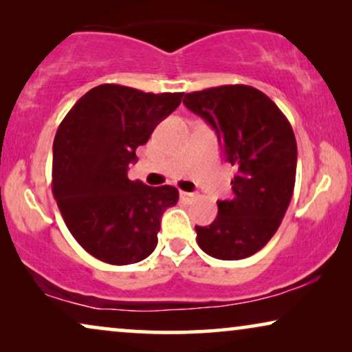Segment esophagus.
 I'll list each match as a JSON object with an SVG mask.
<instances>
[{
  "instance_id": "34e87169",
  "label": "esophagus",
  "mask_w": 352,
  "mask_h": 352,
  "mask_svg": "<svg viewBox=\"0 0 352 352\" xmlns=\"http://www.w3.org/2000/svg\"><path fill=\"white\" fill-rule=\"evenodd\" d=\"M179 195H181V199L184 200V201H192V200L197 199V195L192 194V192H182V190H181Z\"/></svg>"
}]
</instances>
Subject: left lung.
Masks as SVG:
<instances>
[{
  "label": "left lung",
  "instance_id": "8db88e82",
  "mask_svg": "<svg viewBox=\"0 0 352 352\" xmlns=\"http://www.w3.org/2000/svg\"><path fill=\"white\" fill-rule=\"evenodd\" d=\"M184 105L214 129L237 173L232 197L218 201L210 226H195L210 256L234 261L259 252L277 232L296 176V139L280 109L253 86L226 85L184 96Z\"/></svg>",
  "mask_w": 352,
  "mask_h": 352
}]
</instances>
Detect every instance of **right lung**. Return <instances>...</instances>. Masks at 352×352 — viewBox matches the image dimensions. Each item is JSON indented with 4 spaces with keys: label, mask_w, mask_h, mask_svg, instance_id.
Returning a JSON list of instances; mask_svg holds the SVG:
<instances>
[{
    "label": "right lung",
    "mask_w": 352,
    "mask_h": 352,
    "mask_svg": "<svg viewBox=\"0 0 352 352\" xmlns=\"http://www.w3.org/2000/svg\"><path fill=\"white\" fill-rule=\"evenodd\" d=\"M182 93L100 85L78 99L52 144V194L70 234L100 261L124 266L157 247L166 208L179 192L128 179L136 148L181 104Z\"/></svg>",
    "instance_id": "1"
}]
</instances>
